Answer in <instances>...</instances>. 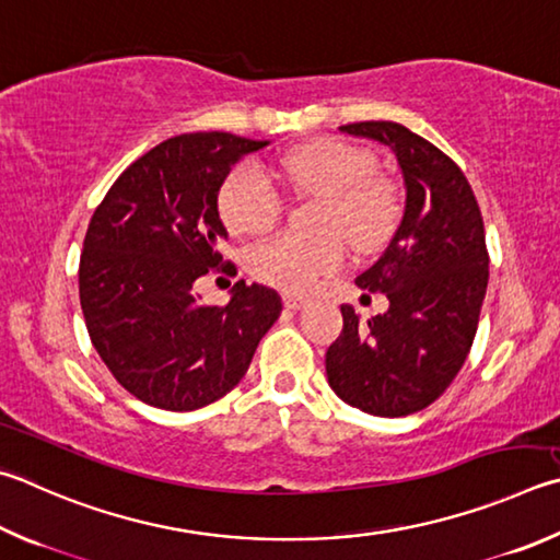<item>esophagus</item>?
Segmentation results:
<instances>
[{
    "label": "esophagus",
    "mask_w": 560,
    "mask_h": 560,
    "mask_svg": "<svg viewBox=\"0 0 560 560\" xmlns=\"http://www.w3.org/2000/svg\"><path fill=\"white\" fill-rule=\"evenodd\" d=\"M283 306H287L289 311H299L306 306V299L296 296V293H283Z\"/></svg>",
    "instance_id": "34e87169"
}]
</instances>
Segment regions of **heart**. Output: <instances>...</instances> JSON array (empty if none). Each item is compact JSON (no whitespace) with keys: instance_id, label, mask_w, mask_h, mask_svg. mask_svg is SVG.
<instances>
[{"instance_id":"obj_1","label":"heart","mask_w":560,"mask_h":560,"mask_svg":"<svg viewBox=\"0 0 560 560\" xmlns=\"http://www.w3.org/2000/svg\"><path fill=\"white\" fill-rule=\"evenodd\" d=\"M293 186L325 196L320 208V237L279 232L252 249L254 277L283 291H308L348 259L342 240L368 252L392 235L399 218V192L392 178L374 171V159L340 139H315L283 159ZM220 218L235 235H259L277 225L283 196L271 174L257 161H245L220 188Z\"/></svg>"}]
</instances>
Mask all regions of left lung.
I'll return each instance as SVG.
<instances>
[{"mask_svg": "<svg viewBox=\"0 0 560 560\" xmlns=\"http://www.w3.org/2000/svg\"><path fill=\"white\" fill-rule=\"evenodd\" d=\"M340 131L394 151L406 202L389 247L354 283L389 299L358 318L340 306L342 332L325 352L330 389L372 416H409L448 389L472 348L490 279L477 198L460 166L396 121H354Z\"/></svg>", "mask_w": 560, "mask_h": 560, "instance_id": "left-lung-1", "label": "left lung"}]
</instances>
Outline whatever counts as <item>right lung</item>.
Here are the masks:
<instances>
[{
    "mask_svg": "<svg viewBox=\"0 0 560 560\" xmlns=\"http://www.w3.org/2000/svg\"><path fill=\"white\" fill-rule=\"evenodd\" d=\"M267 141L196 131L161 141L112 183L80 254V308L107 370L139 401L192 411L245 377L281 313L269 287L240 281L228 306H210L196 281L222 264L228 230L218 192L237 161Z\"/></svg>",
    "mask_w": 560,
    "mask_h": 560,
    "instance_id": "right-lung-1",
    "label": "right lung"
}]
</instances>
